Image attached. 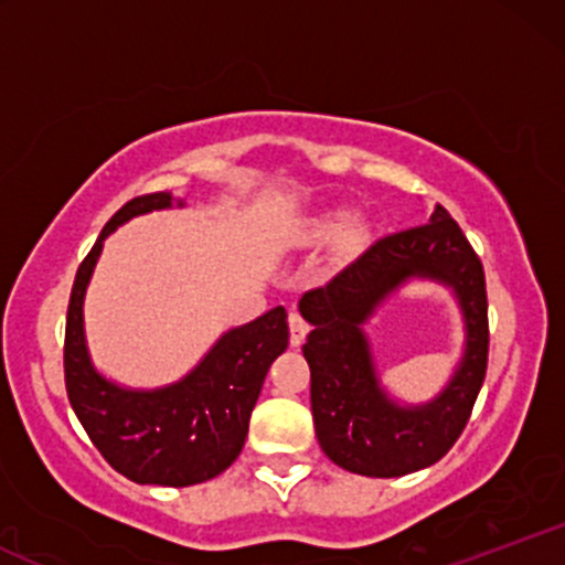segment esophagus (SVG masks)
Here are the masks:
<instances>
[{"label":"esophagus","mask_w":565,"mask_h":565,"mask_svg":"<svg viewBox=\"0 0 565 565\" xmlns=\"http://www.w3.org/2000/svg\"><path fill=\"white\" fill-rule=\"evenodd\" d=\"M308 329H310L308 321H305L297 310H291L289 313V342L291 345L300 348L305 342V334H308Z\"/></svg>","instance_id":"obj_1"}]
</instances>
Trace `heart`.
Returning a JSON list of instances; mask_svg holds the SVG:
<instances>
[{"instance_id": "heart-1", "label": "heart", "mask_w": 565, "mask_h": 565, "mask_svg": "<svg viewBox=\"0 0 565 565\" xmlns=\"http://www.w3.org/2000/svg\"><path fill=\"white\" fill-rule=\"evenodd\" d=\"M350 225V215L345 212H334V215H327L319 223L313 225V233L316 236H337V233H342Z\"/></svg>"}]
</instances>
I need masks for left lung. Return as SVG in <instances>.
<instances>
[{"instance_id": "8db88e82", "label": "left lung", "mask_w": 565, "mask_h": 565, "mask_svg": "<svg viewBox=\"0 0 565 565\" xmlns=\"http://www.w3.org/2000/svg\"><path fill=\"white\" fill-rule=\"evenodd\" d=\"M414 275L449 282L463 305L469 342L450 387L425 407H398L379 387L360 323ZM302 345L310 408L323 454L342 470L398 478L438 462L468 425L489 364V302L481 257L444 206L417 228L382 236L332 281L305 291Z\"/></svg>"}]
</instances>
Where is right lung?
I'll use <instances>...</instances> for the list:
<instances>
[{
	"label": "right lung",
	"instance_id": "right-lung-1",
	"mask_svg": "<svg viewBox=\"0 0 565 565\" xmlns=\"http://www.w3.org/2000/svg\"><path fill=\"white\" fill-rule=\"evenodd\" d=\"M167 206H172V196L164 191L127 201L82 260L71 287L63 372L71 408L103 459L135 483L180 489L220 476L242 454L265 374L289 345V323L287 310L278 305L220 337L185 380L161 391H125L103 380L84 345V289L103 238L129 217Z\"/></svg>",
	"mask_w": 565,
	"mask_h": 565
}]
</instances>
